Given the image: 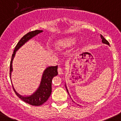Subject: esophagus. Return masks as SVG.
<instances>
[{"mask_svg":"<svg viewBox=\"0 0 121 121\" xmlns=\"http://www.w3.org/2000/svg\"><path fill=\"white\" fill-rule=\"evenodd\" d=\"M58 74H63V69L62 68H58Z\"/></svg>","mask_w":121,"mask_h":121,"instance_id":"34e87169","label":"esophagus"}]
</instances>
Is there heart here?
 I'll list each match as a JSON object with an SVG mask.
<instances>
[{"label": "heart", "instance_id": "1", "mask_svg": "<svg viewBox=\"0 0 121 121\" xmlns=\"http://www.w3.org/2000/svg\"><path fill=\"white\" fill-rule=\"evenodd\" d=\"M76 38L73 37L64 38L57 41L55 44V48L58 50H61L64 48L70 47L76 42Z\"/></svg>", "mask_w": 121, "mask_h": 121}]
</instances>
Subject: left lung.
<instances>
[{
    "label": "left lung",
    "mask_w": 121,
    "mask_h": 121,
    "mask_svg": "<svg viewBox=\"0 0 121 121\" xmlns=\"http://www.w3.org/2000/svg\"><path fill=\"white\" fill-rule=\"evenodd\" d=\"M101 39H102V42H103V43H105V44H107V45H108L109 46V42L107 41L105 39V38H104V37H103V36L102 35H101ZM65 87H66V90H67V91H68V94H69V91H68V88H67V87H66V84H65Z\"/></svg>",
    "instance_id": "left-lung-1"
}]
</instances>
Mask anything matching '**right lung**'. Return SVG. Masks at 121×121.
I'll list each match as a JSON object with an SVG mask.
<instances>
[{
  "label": "right lung",
  "mask_w": 121,
  "mask_h": 121,
  "mask_svg": "<svg viewBox=\"0 0 121 121\" xmlns=\"http://www.w3.org/2000/svg\"><path fill=\"white\" fill-rule=\"evenodd\" d=\"M43 32V30H35L29 32L24 35L22 39L18 41L17 45L14 48V52L12 56V60L10 61V76H12V72H13V60L14 59L16 52L26 43L27 41L37 35L39 33ZM58 74V66H48L44 70L42 75V78L41 80L40 84L37 89L32 94L30 95H23L18 94L16 91L14 86H13V89L16 93V95L18 97L22 100L26 102V103L30 104L31 105L39 106L45 103L48 100V98L51 94L52 92V80L53 78ZM12 80V79H11Z\"/></svg>",
  "instance_id": "add662e5"
}]
</instances>
